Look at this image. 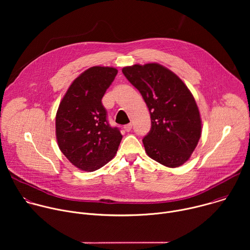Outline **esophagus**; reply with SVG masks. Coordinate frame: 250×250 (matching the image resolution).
Instances as JSON below:
<instances>
[{
	"instance_id": "34e87169",
	"label": "esophagus",
	"mask_w": 250,
	"mask_h": 250,
	"mask_svg": "<svg viewBox=\"0 0 250 250\" xmlns=\"http://www.w3.org/2000/svg\"><path fill=\"white\" fill-rule=\"evenodd\" d=\"M124 128H125V131H130L131 128H132V125H131V124H127V125H125L124 126Z\"/></svg>"
}]
</instances>
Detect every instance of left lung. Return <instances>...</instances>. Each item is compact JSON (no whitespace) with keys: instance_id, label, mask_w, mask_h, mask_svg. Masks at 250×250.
<instances>
[{"instance_id":"obj_1","label":"left lung","mask_w":250,"mask_h":250,"mask_svg":"<svg viewBox=\"0 0 250 250\" xmlns=\"http://www.w3.org/2000/svg\"><path fill=\"white\" fill-rule=\"evenodd\" d=\"M123 73L139 91L150 113L151 128L142 139L147 155L170 168L181 166L190 158L202 133L192 93L175 73L158 63L124 67Z\"/></svg>"}]
</instances>
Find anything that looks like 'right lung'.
Listing matches in <instances>:
<instances>
[{"mask_svg": "<svg viewBox=\"0 0 250 250\" xmlns=\"http://www.w3.org/2000/svg\"><path fill=\"white\" fill-rule=\"evenodd\" d=\"M118 70L94 66L68 88L56 113V139L61 152L80 170L93 172L112 160L123 135L106 120L102 104Z\"/></svg>", "mask_w": 250, "mask_h": 250, "instance_id": "1", "label": "right lung"}]
</instances>
